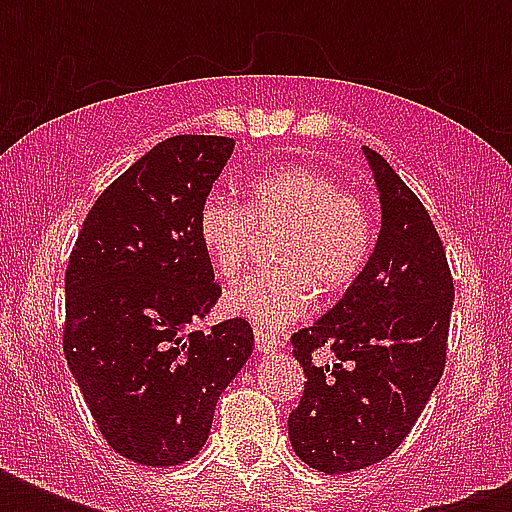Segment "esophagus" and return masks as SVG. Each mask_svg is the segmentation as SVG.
<instances>
[{
    "mask_svg": "<svg viewBox=\"0 0 512 512\" xmlns=\"http://www.w3.org/2000/svg\"><path fill=\"white\" fill-rule=\"evenodd\" d=\"M281 345V340L276 335H268L263 329H257L255 332V348L257 353H276Z\"/></svg>",
    "mask_w": 512,
    "mask_h": 512,
    "instance_id": "1",
    "label": "esophagus"
}]
</instances>
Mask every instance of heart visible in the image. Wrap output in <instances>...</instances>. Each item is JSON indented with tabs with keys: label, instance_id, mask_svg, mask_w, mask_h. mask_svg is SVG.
<instances>
[{
	"label": "heart",
	"instance_id": "1",
	"mask_svg": "<svg viewBox=\"0 0 512 512\" xmlns=\"http://www.w3.org/2000/svg\"><path fill=\"white\" fill-rule=\"evenodd\" d=\"M255 222L281 228L279 268L252 273L225 295L228 316L257 329H284L311 311L316 289L340 295L364 273L374 249V220L364 201L311 167H281L249 180L247 209L223 193L201 201L196 236L212 271L236 279L247 263Z\"/></svg>",
	"mask_w": 512,
	"mask_h": 512
}]
</instances>
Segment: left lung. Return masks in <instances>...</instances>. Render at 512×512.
I'll list each match as a JSON object with an SVG mask.
<instances>
[{"mask_svg": "<svg viewBox=\"0 0 512 512\" xmlns=\"http://www.w3.org/2000/svg\"><path fill=\"white\" fill-rule=\"evenodd\" d=\"M380 193V233L364 273L292 337L305 372L289 441L311 468L337 476L385 460L436 390L446 361L454 284L422 201L372 148H361ZM321 344L338 364L319 367Z\"/></svg>", "mask_w": 512, "mask_h": 512, "instance_id": "left-lung-1", "label": "left lung"}]
</instances>
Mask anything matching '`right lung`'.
<instances>
[{
	"label": "right lung",
	"mask_w": 512,
	"mask_h": 512,
	"mask_svg": "<svg viewBox=\"0 0 512 512\" xmlns=\"http://www.w3.org/2000/svg\"><path fill=\"white\" fill-rule=\"evenodd\" d=\"M233 146L177 135L151 148L100 193L68 260V369L108 446L148 468L201 452L255 348L244 319L191 329L220 297L196 215Z\"/></svg>",
	"instance_id": "obj_1"
}]
</instances>
